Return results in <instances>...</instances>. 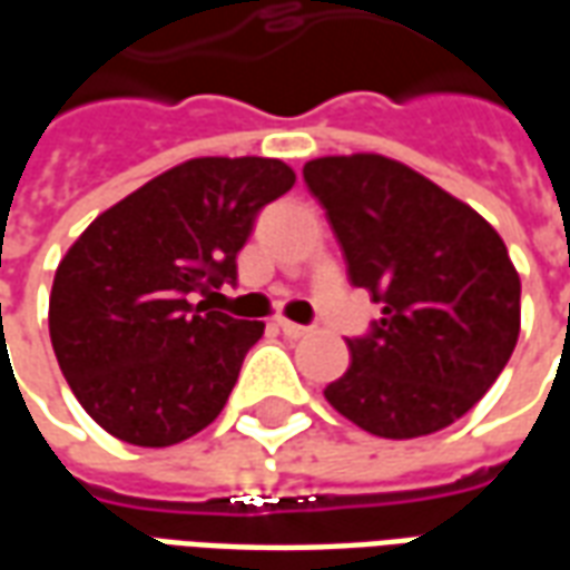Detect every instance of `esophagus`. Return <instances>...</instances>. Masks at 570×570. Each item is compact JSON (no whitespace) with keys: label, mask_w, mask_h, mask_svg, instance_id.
<instances>
[{"label":"esophagus","mask_w":570,"mask_h":570,"mask_svg":"<svg viewBox=\"0 0 570 570\" xmlns=\"http://www.w3.org/2000/svg\"><path fill=\"white\" fill-rule=\"evenodd\" d=\"M277 326H281V333L286 335V338H302V335L311 333V326H302V323H293V321H277Z\"/></svg>","instance_id":"34e87169"}]
</instances>
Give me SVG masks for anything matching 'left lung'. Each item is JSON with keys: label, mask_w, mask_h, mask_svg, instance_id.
<instances>
[{"label": "left lung", "mask_w": 570, "mask_h": 570, "mask_svg": "<svg viewBox=\"0 0 570 570\" xmlns=\"http://www.w3.org/2000/svg\"><path fill=\"white\" fill-rule=\"evenodd\" d=\"M345 253L347 281L382 321L347 338L351 366L326 400L357 428L412 440L485 396L519 338V274L473 207L384 155L305 164Z\"/></svg>", "instance_id": "1"}]
</instances>
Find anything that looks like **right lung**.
<instances>
[{"instance_id":"right-lung-1","label":"right lung","mask_w":570,"mask_h":570,"mask_svg":"<svg viewBox=\"0 0 570 570\" xmlns=\"http://www.w3.org/2000/svg\"><path fill=\"white\" fill-rule=\"evenodd\" d=\"M296 174L277 158H191L94 219L57 265L48 330L81 409L130 445L161 449L223 412L262 321L204 293L237 281V253Z\"/></svg>"}]
</instances>
